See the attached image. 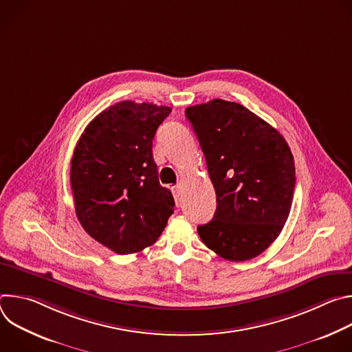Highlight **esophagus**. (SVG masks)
I'll use <instances>...</instances> for the list:
<instances>
[{
  "instance_id": "obj_1",
  "label": "esophagus",
  "mask_w": 352,
  "mask_h": 352,
  "mask_svg": "<svg viewBox=\"0 0 352 352\" xmlns=\"http://www.w3.org/2000/svg\"><path fill=\"white\" fill-rule=\"evenodd\" d=\"M171 192H173V196H174V199H175V204H177V205H181V199H182V196H181L179 186H178V185L171 186Z\"/></svg>"
}]
</instances>
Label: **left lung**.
<instances>
[{
    "instance_id": "obj_1",
    "label": "left lung",
    "mask_w": 352,
    "mask_h": 352,
    "mask_svg": "<svg viewBox=\"0 0 352 352\" xmlns=\"http://www.w3.org/2000/svg\"><path fill=\"white\" fill-rule=\"evenodd\" d=\"M185 116L217 196L213 220L199 226L197 234L223 259H254L280 235L291 210L295 166L289 146L261 117L221 98L188 107Z\"/></svg>"
}]
</instances>
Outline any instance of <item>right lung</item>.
Instances as JSON below:
<instances>
[{"label": "right lung", "instance_id": "right-lung-1", "mask_svg": "<svg viewBox=\"0 0 352 352\" xmlns=\"http://www.w3.org/2000/svg\"><path fill=\"white\" fill-rule=\"evenodd\" d=\"M170 107L120 102L85 129L71 160L75 212L83 230L118 255L153 245L174 213L159 182L153 138Z\"/></svg>", "mask_w": 352, "mask_h": 352}]
</instances>
